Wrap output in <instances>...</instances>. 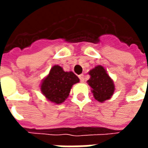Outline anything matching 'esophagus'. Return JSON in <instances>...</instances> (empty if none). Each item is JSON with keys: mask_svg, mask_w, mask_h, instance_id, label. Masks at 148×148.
<instances>
[{"mask_svg": "<svg viewBox=\"0 0 148 148\" xmlns=\"http://www.w3.org/2000/svg\"><path fill=\"white\" fill-rule=\"evenodd\" d=\"M78 77H79V79L82 82H84V81H85V77H84V74H80V75H78Z\"/></svg>", "mask_w": 148, "mask_h": 148, "instance_id": "1", "label": "esophagus"}]
</instances>
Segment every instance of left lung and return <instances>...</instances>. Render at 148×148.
I'll list each match as a JSON object with an SVG mask.
<instances>
[{
    "mask_svg": "<svg viewBox=\"0 0 148 148\" xmlns=\"http://www.w3.org/2000/svg\"><path fill=\"white\" fill-rule=\"evenodd\" d=\"M89 74L90 78L88 80V84L92 88L94 98L99 102L110 99L114 93L115 86L105 68L101 66H97Z\"/></svg>",
    "mask_w": 148,
    "mask_h": 148,
    "instance_id": "8db88e82",
    "label": "left lung"
}]
</instances>
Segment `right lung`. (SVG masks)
Here are the masks:
<instances>
[{
    "mask_svg": "<svg viewBox=\"0 0 148 148\" xmlns=\"http://www.w3.org/2000/svg\"><path fill=\"white\" fill-rule=\"evenodd\" d=\"M77 82L79 78L72 71L65 72L60 66L55 65L42 80L40 89L48 101L61 104L68 97L72 86Z\"/></svg>",
    "mask_w": 148,
    "mask_h": 148,
    "instance_id": "obj_1",
    "label": "right lung"
}]
</instances>
